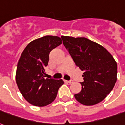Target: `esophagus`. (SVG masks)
I'll list each match as a JSON object with an SVG mask.
<instances>
[{"mask_svg": "<svg viewBox=\"0 0 125 125\" xmlns=\"http://www.w3.org/2000/svg\"><path fill=\"white\" fill-rule=\"evenodd\" d=\"M65 82H66L67 83H71L73 82V80H65Z\"/></svg>", "mask_w": 125, "mask_h": 125, "instance_id": "obj_1", "label": "esophagus"}]
</instances>
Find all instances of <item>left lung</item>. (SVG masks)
Returning <instances> with one entry per match:
<instances>
[{"label": "left lung", "instance_id": "obj_1", "mask_svg": "<svg viewBox=\"0 0 125 125\" xmlns=\"http://www.w3.org/2000/svg\"><path fill=\"white\" fill-rule=\"evenodd\" d=\"M76 66L84 73L82 90L74 95L85 106L98 104L106 97L117 81V65L110 53L85 38L61 36Z\"/></svg>", "mask_w": 125, "mask_h": 125}]
</instances>
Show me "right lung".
<instances>
[{"mask_svg":"<svg viewBox=\"0 0 125 125\" xmlns=\"http://www.w3.org/2000/svg\"><path fill=\"white\" fill-rule=\"evenodd\" d=\"M62 43L58 36H46L28 43L17 63L16 83L24 99L36 106H45L54 101L62 79L45 78L49 53Z\"/></svg>","mask_w":125,"mask_h":125,"instance_id":"add662e5","label":"right lung"}]
</instances>
